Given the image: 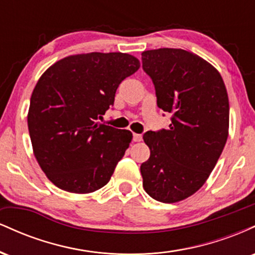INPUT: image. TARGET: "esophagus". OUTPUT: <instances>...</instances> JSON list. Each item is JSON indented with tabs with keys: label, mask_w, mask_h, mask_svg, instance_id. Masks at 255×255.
<instances>
[{
	"label": "esophagus",
	"mask_w": 255,
	"mask_h": 255,
	"mask_svg": "<svg viewBox=\"0 0 255 255\" xmlns=\"http://www.w3.org/2000/svg\"><path fill=\"white\" fill-rule=\"evenodd\" d=\"M133 140H134V141H135V142L141 141V140H142V135H141V134L134 133V134H133Z\"/></svg>",
	"instance_id": "esophagus-1"
}]
</instances>
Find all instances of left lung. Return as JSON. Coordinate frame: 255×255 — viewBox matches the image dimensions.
Instances as JSON below:
<instances>
[{"label":"left lung","instance_id":"8db88e82","mask_svg":"<svg viewBox=\"0 0 255 255\" xmlns=\"http://www.w3.org/2000/svg\"><path fill=\"white\" fill-rule=\"evenodd\" d=\"M157 105L171 113L168 129L146 131L150 158L140 166L142 187L154 200L177 203L203 187L229 135V98L211 63L183 49L141 54Z\"/></svg>","mask_w":255,"mask_h":255}]
</instances>
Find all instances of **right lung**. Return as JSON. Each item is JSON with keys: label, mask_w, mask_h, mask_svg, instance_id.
Listing matches in <instances>:
<instances>
[{"label": "right lung", "mask_w": 255, "mask_h": 255, "mask_svg": "<svg viewBox=\"0 0 255 255\" xmlns=\"http://www.w3.org/2000/svg\"><path fill=\"white\" fill-rule=\"evenodd\" d=\"M140 68L124 52L71 55L39 78L27 114L40 169L63 191L87 194L109 182L133 134L101 125L119 85Z\"/></svg>", "instance_id": "add662e5"}]
</instances>
